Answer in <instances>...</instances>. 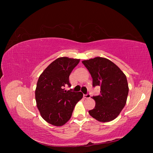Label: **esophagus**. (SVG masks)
<instances>
[{
    "label": "esophagus",
    "instance_id": "obj_1",
    "mask_svg": "<svg viewBox=\"0 0 153 153\" xmlns=\"http://www.w3.org/2000/svg\"><path fill=\"white\" fill-rule=\"evenodd\" d=\"M91 97V95L90 94H84V98L86 99H89Z\"/></svg>",
    "mask_w": 153,
    "mask_h": 153
}]
</instances>
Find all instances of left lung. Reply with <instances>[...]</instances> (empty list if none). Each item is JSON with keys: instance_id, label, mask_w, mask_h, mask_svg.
Wrapping results in <instances>:
<instances>
[{"instance_id": "left-lung-1", "label": "left lung", "mask_w": 153, "mask_h": 153, "mask_svg": "<svg viewBox=\"0 0 153 153\" xmlns=\"http://www.w3.org/2000/svg\"><path fill=\"white\" fill-rule=\"evenodd\" d=\"M92 78V86H100V94L93 96L95 107L89 114L100 122L116 118L126 103L129 87L126 75L110 60L97 57L82 62Z\"/></svg>"}]
</instances>
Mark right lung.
<instances>
[{"label":"right lung","mask_w":153,"mask_h":153,"mask_svg":"<svg viewBox=\"0 0 153 153\" xmlns=\"http://www.w3.org/2000/svg\"><path fill=\"white\" fill-rule=\"evenodd\" d=\"M80 59L59 57L41 74L35 91L36 105L45 121L61 126L71 118L76 104L83 97L81 92L64 90L71 87L69 76Z\"/></svg>","instance_id":"right-lung-1"}]
</instances>
